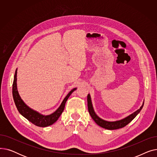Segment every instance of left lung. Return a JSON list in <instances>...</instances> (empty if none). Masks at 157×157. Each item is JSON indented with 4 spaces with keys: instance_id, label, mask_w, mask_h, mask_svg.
Returning <instances> with one entry per match:
<instances>
[{
    "instance_id": "1",
    "label": "left lung",
    "mask_w": 157,
    "mask_h": 157,
    "mask_svg": "<svg viewBox=\"0 0 157 157\" xmlns=\"http://www.w3.org/2000/svg\"><path fill=\"white\" fill-rule=\"evenodd\" d=\"M87 102H88V112L90 114V116L92 118V119L95 121V122L97 123L98 125H99L100 127L108 129V130H116L118 128H121L124 127L126 126L127 124L132 120L133 119L135 118V117L137 116V115L140 113V111H141L143 109V107L144 105V101L142 104V105L140 107V108L134 112L133 113L130 114L127 117L123 118L120 120H117V121H107L104 120L102 118H101L98 115L95 113L92 99H91V96H90V94H88L87 96Z\"/></svg>"
}]
</instances>
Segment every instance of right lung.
<instances>
[{
	"mask_svg": "<svg viewBox=\"0 0 157 157\" xmlns=\"http://www.w3.org/2000/svg\"><path fill=\"white\" fill-rule=\"evenodd\" d=\"M16 81H17V69H16L15 71L13 84V96L16 108H17L19 113L23 117L27 119L33 124L40 127H46L52 125L57 121L63 111L65 103L67 102L69 97L72 94V93L77 89V88H74L71 90L67 96L64 98V99L63 100L60 105L59 107V108L54 113L49 115H44L32 109L24 102L18 93Z\"/></svg>",
	"mask_w": 157,
	"mask_h": 157,
	"instance_id": "add662e5",
	"label": "right lung"
}]
</instances>
